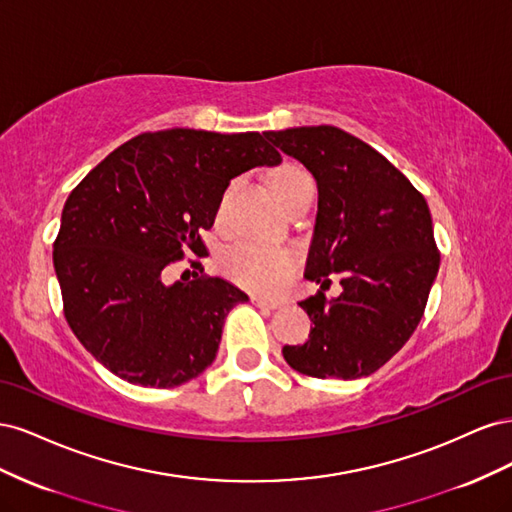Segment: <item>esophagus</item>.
<instances>
[{"label":"esophagus","mask_w":512,"mask_h":512,"mask_svg":"<svg viewBox=\"0 0 512 512\" xmlns=\"http://www.w3.org/2000/svg\"><path fill=\"white\" fill-rule=\"evenodd\" d=\"M252 303L258 307H265V309H277L282 303L280 301H273V299H265V297H252Z\"/></svg>","instance_id":"obj_1"}]
</instances>
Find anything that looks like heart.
Listing matches in <instances>:
<instances>
[{
	"label": "heart",
	"instance_id": "b5f03b06",
	"mask_svg": "<svg viewBox=\"0 0 512 512\" xmlns=\"http://www.w3.org/2000/svg\"><path fill=\"white\" fill-rule=\"evenodd\" d=\"M271 190L280 203L299 192L305 185L314 183L312 175L299 164L277 166L271 177ZM226 207V196L218 209V220ZM218 267L226 280L245 290L273 292L280 288L294 269V254L284 245H265L256 241H235L224 247L218 256Z\"/></svg>",
	"mask_w": 512,
	"mask_h": 512
}]
</instances>
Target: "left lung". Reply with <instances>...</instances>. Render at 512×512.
<instances>
[{
  "instance_id": "1",
  "label": "left lung",
  "mask_w": 512,
  "mask_h": 512,
  "mask_svg": "<svg viewBox=\"0 0 512 512\" xmlns=\"http://www.w3.org/2000/svg\"><path fill=\"white\" fill-rule=\"evenodd\" d=\"M318 183L305 277L320 290L299 305L309 339L284 346L286 363L312 378L356 380L401 350L423 318L440 267L427 200L374 147L333 126L265 132ZM343 292L327 300L328 275Z\"/></svg>"
}]
</instances>
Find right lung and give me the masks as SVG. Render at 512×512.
Wrapping results in <instances>:
<instances>
[{"mask_svg":"<svg viewBox=\"0 0 512 512\" xmlns=\"http://www.w3.org/2000/svg\"><path fill=\"white\" fill-rule=\"evenodd\" d=\"M280 162L258 132L173 128L138 134L76 185L53 265L64 316L96 361L153 389L203 374L228 312L247 294L198 273L166 284L168 267L188 252L207 254L200 232L213 226L230 179Z\"/></svg>","mask_w":512,"mask_h":512,"instance_id":"add662e5","label":"right lung"}]
</instances>
